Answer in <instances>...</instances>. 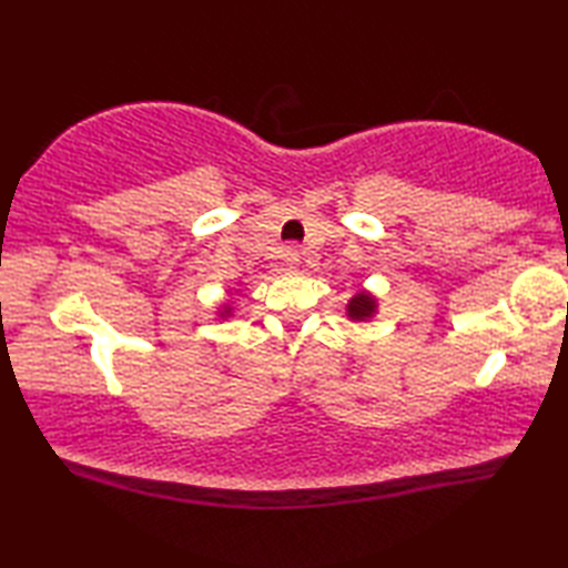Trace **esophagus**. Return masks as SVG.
<instances>
[{
    "label": "esophagus",
    "instance_id": "obj_1",
    "mask_svg": "<svg viewBox=\"0 0 568 568\" xmlns=\"http://www.w3.org/2000/svg\"><path fill=\"white\" fill-rule=\"evenodd\" d=\"M283 258H285L287 265H297V261H300V248H297V246H287L285 253H283Z\"/></svg>",
    "mask_w": 568,
    "mask_h": 568
}]
</instances>
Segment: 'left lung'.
Listing matches in <instances>:
<instances>
[{"mask_svg": "<svg viewBox=\"0 0 568 568\" xmlns=\"http://www.w3.org/2000/svg\"><path fill=\"white\" fill-rule=\"evenodd\" d=\"M376 312V300H373L368 293H358L352 297V303L346 305V315L352 320H368Z\"/></svg>", "mask_w": 568, "mask_h": 568, "instance_id": "left-lung-1", "label": "left lung"}]
</instances>
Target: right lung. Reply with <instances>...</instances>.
Masks as SVG:
<instances>
[{"label": "right lung", "instance_id": "1", "mask_svg": "<svg viewBox=\"0 0 568 568\" xmlns=\"http://www.w3.org/2000/svg\"><path fill=\"white\" fill-rule=\"evenodd\" d=\"M229 312H232V310H229V307H224V315H229Z\"/></svg>", "mask_w": 568, "mask_h": 568}]
</instances>
